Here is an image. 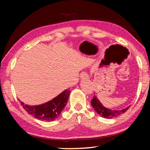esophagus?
Instances as JSON below:
<instances>
[{
    "instance_id": "esophagus-1",
    "label": "esophagus",
    "mask_w": 150,
    "mask_h": 150,
    "mask_svg": "<svg viewBox=\"0 0 150 150\" xmlns=\"http://www.w3.org/2000/svg\"><path fill=\"white\" fill-rule=\"evenodd\" d=\"M80 77L82 79H89V76H88V74L86 73L85 71H82L80 74Z\"/></svg>"
}]
</instances>
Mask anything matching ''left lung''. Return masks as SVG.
<instances>
[{
  "label": "left lung",
  "instance_id": "1",
  "mask_svg": "<svg viewBox=\"0 0 150 150\" xmlns=\"http://www.w3.org/2000/svg\"><path fill=\"white\" fill-rule=\"evenodd\" d=\"M91 104L92 106H93V108H94V110H95L98 114L100 115L102 117H104L109 119L117 117L120 115L124 113V112L130 108V106H128V107L124 108V109L119 110H112L110 109H108V108H106L104 107V106H102V104L100 103L96 96H94L93 99L91 100Z\"/></svg>",
  "mask_w": 150,
  "mask_h": 150
}]
</instances>
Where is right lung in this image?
Returning a JSON list of instances; mask_svg holds the SVG:
<instances>
[{
	"mask_svg": "<svg viewBox=\"0 0 150 150\" xmlns=\"http://www.w3.org/2000/svg\"><path fill=\"white\" fill-rule=\"evenodd\" d=\"M69 93V90H65L50 101L38 106H29L22 102L20 103L24 109L34 117L40 120L50 122L60 115L66 105Z\"/></svg>",
	"mask_w": 150,
	"mask_h": 150,
	"instance_id": "obj_1",
	"label": "right lung"
}]
</instances>
